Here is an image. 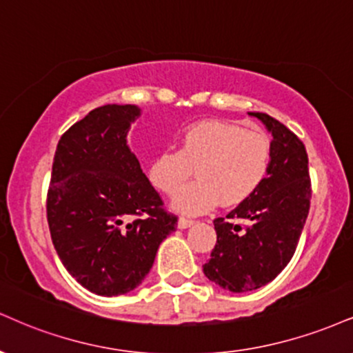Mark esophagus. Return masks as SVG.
<instances>
[{
  "label": "esophagus",
  "mask_w": 353,
  "mask_h": 353,
  "mask_svg": "<svg viewBox=\"0 0 353 353\" xmlns=\"http://www.w3.org/2000/svg\"><path fill=\"white\" fill-rule=\"evenodd\" d=\"M192 225H194V220L185 219V217H181V219H179V222H177V227L182 228V230H184V228L192 227Z\"/></svg>",
  "instance_id": "34e87169"
}]
</instances>
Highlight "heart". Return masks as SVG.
<instances>
[{
    "mask_svg": "<svg viewBox=\"0 0 353 353\" xmlns=\"http://www.w3.org/2000/svg\"><path fill=\"white\" fill-rule=\"evenodd\" d=\"M271 141L266 134L248 131L222 120L190 123L177 134V148H165L148 165V179L159 192L171 195L192 176L197 181L182 188L172 207L199 215L219 203L236 207L253 197L268 179Z\"/></svg>",
    "mask_w": 353,
    "mask_h": 353,
    "instance_id": "obj_1",
    "label": "heart"
}]
</instances>
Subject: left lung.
I'll return each instance as SVG.
<instances>
[{
    "label": "left lung",
    "mask_w": 353,
    "mask_h": 353,
    "mask_svg": "<svg viewBox=\"0 0 353 353\" xmlns=\"http://www.w3.org/2000/svg\"><path fill=\"white\" fill-rule=\"evenodd\" d=\"M258 118L271 139V169L263 188L227 219H215L217 243L203 274L232 292L254 291L284 270L298 246L311 205L307 152L301 139L266 113ZM241 219L244 225L235 224Z\"/></svg>",
    "instance_id": "obj_1"
}]
</instances>
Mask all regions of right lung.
I'll list each match as a JSON object with an SVG mask.
<instances>
[{"label": "right lung", "instance_id": "right-lung-1", "mask_svg": "<svg viewBox=\"0 0 353 353\" xmlns=\"http://www.w3.org/2000/svg\"><path fill=\"white\" fill-rule=\"evenodd\" d=\"M136 105H103L72 125L57 144L48 222L65 270L85 290L120 296L139 286L177 217L128 146Z\"/></svg>", "mask_w": 353, "mask_h": 353}]
</instances>
